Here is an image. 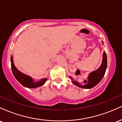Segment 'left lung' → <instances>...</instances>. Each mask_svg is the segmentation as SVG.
<instances>
[{"label":"left lung","mask_w":122,"mask_h":122,"mask_svg":"<svg viewBox=\"0 0 122 122\" xmlns=\"http://www.w3.org/2000/svg\"><path fill=\"white\" fill-rule=\"evenodd\" d=\"M103 43V42L102 41ZM107 54L105 51L103 54V60L100 66L96 69V71H93L89 74V76L87 77V80L84 81V84H81L79 83L77 81H76L71 76H69L70 79L72 80L73 84L79 86V88H84V89H91L96 86L99 82L102 80L104 77L106 69H107Z\"/></svg>","instance_id":"1"}]
</instances>
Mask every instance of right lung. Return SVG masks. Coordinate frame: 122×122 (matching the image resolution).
I'll return each instance as SVG.
<instances>
[{"label": "right lung", "instance_id": "right-lung-1", "mask_svg": "<svg viewBox=\"0 0 122 122\" xmlns=\"http://www.w3.org/2000/svg\"><path fill=\"white\" fill-rule=\"evenodd\" d=\"M11 69L12 73L17 80L22 84L23 86L29 88H35L40 87L45 83L46 81L47 78L41 79L40 81L34 80V79L20 72L17 68H16L14 65L13 61V57L11 56Z\"/></svg>", "mask_w": 122, "mask_h": 122}]
</instances>
